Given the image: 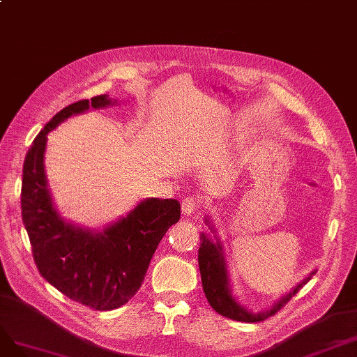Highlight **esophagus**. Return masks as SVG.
Listing matches in <instances>:
<instances>
[{
	"mask_svg": "<svg viewBox=\"0 0 357 357\" xmlns=\"http://www.w3.org/2000/svg\"><path fill=\"white\" fill-rule=\"evenodd\" d=\"M202 208V200L199 197H194V195H188L182 200V212L185 215L195 213Z\"/></svg>",
	"mask_w": 357,
	"mask_h": 357,
	"instance_id": "34e87169",
	"label": "esophagus"
}]
</instances>
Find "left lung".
Wrapping results in <instances>:
<instances>
[{"mask_svg":"<svg viewBox=\"0 0 357 357\" xmlns=\"http://www.w3.org/2000/svg\"><path fill=\"white\" fill-rule=\"evenodd\" d=\"M200 248H199V267L202 274V283L203 291L206 298L211 304V307L216 313H220L224 317H228L231 320L238 321H248V324H257V321H262L268 319L270 316L275 314L279 310L291 300V298L301 289V287L312 279V275H308L295 289L283 296L279 303H275L271 310L262 313H250L246 312L243 307H240L234 298L229 294L228 289V275H227V267L225 261L222 257V248L220 243H213V241L206 236V233H202L200 236ZM313 271L312 274H314Z\"/></svg>","mask_w":357,"mask_h":357,"instance_id":"obj_1","label":"left lung"}]
</instances>
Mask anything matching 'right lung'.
I'll return each mask as SVG.
<instances>
[{
    "mask_svg": "<svg viewBox=\"0 0 357 357\" xmlns=\"http://www.w3.org/2000/svg\"><path fill=\"white\" fill-rule=\"evenodd\" d=\"M107 107V95L65 107L44 126L28 149L22 178V220L43 278L70 300L99 312L119 308L139 291L149 262L167 229L181 218L175 199H148L100 233L66 224L53 208L44 174L47 133L61 121Z\"/></svg>",
    "mask_w": 357,
    "mask_h": 357,
    "instance_id": "right-lung-1",
    "label": "right lung"
}]
</instances>
